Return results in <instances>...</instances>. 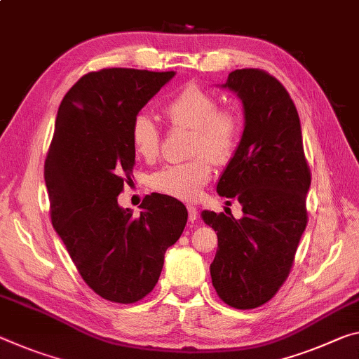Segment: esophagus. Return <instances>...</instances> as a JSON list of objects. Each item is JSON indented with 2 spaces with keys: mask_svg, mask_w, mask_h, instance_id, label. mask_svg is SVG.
<instances>
[{
  "mask_svg": "<svg viewBox=\"0 0 359 359\" xmlns=\"http://www.w3.org/2000/svg\"><path fill=\"white\" fill-rule=\"evenodd\" d=\"M187 209H189V220L190 222H195L198 219V209L195 206H187Z\"/></svg>",
  "mask_w": 359,
  "mask_h": 359,
  "instance_id": "esophagus-1",
  "label": "esophagus"
}]
</instances>
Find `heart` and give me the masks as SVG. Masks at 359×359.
I'll use <instances>...</instances> for the list:
<instances>
[{
  "mask_svg": "<svg viewBox=\"0 0 359 359\" xmlns=\"http://www.w3.org/2000/svg\"><path fill=\"white\" fill-rule=\"evenodd\" d=\"M163 115L174 128L193 129L191 153L196 158L168 164L150 177V185L163 195L191 201L200 195L212 174V160L225 163L235 153L241 135V119L230 108H219V102L195 83L187 84L163 107ZM130 142L137 155L153 159L159 151V129L145 113H139L130 124ZM208 152L210 158L204 156Z\"/></svg>",
  "mask_w": 359,
  "mask_h": 359,
  "instance_id": "b5f03b06",
  "label": "heart"
}]
</instances>
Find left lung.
Returning a JSON list of instances; mask_svg holds the SVG:
<instances>
[{
    "mask_svg": "<svg viewBox=\"0 0 359 359\" xmlns=\"http://www.w3.org/2000/svg\"><path fill=\"white\" fill-rule=\"evenodd\" d=\"M224 88L243 100L246 123L217 193L240 201L244 215L235 219L212 210L201 215L217 231L210 264L215 292L233 309L251 310L275 297L287 280L309 222L311 174L297 108L275 76L241 68L230 73Z\"/></svg>",
    "mask_w": 359,
    "mask_h": 359,
    "instance_id": "obj_1",
    "label": "left lung"
}]
</instances>
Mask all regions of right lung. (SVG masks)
Segmentation results:
<instances>
[{
  "label": "right lung",
  "instance_id": "right-lung-1",
  "mask_svg": "<svg viewBox=\"0 0 359 359\" xmlns=\"http://www.w3.org/2000/svg\"><path fill=\"white\" fill-rule=\"evenodd\" d=\"M174 72L104 68L65 94L50 140L44 180L50 222L76 270L110 302L135 304L156 286L164 254L189 212L172 196L151 193L140 215L118 206L135 150L130 124Z\"/></svg>",
  "mask_w": 359,
  "mask_h": 359
}]
</instances>
